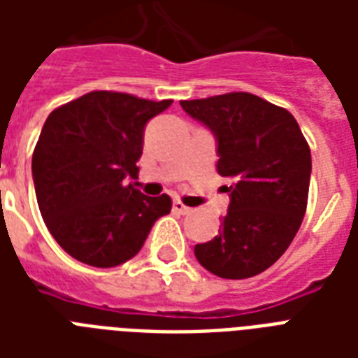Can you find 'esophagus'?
Listing matches in <instances>:
<instances>
[{
	"label": "esophagus",
	"mask_w": 358,
	"mask_h": 358,
	"mask_svg": "<svg viewBox=\"0 0 358 358\" xmlns=\"http://www.w3.org/2000/svg\"><path fill=\"white\" fill-rule=\"evenodd\" d=\"M173 212L180 213V215H185V213L191 212V208H187L185 204H182L180 201H174L173 202Z\"/></svg>",
	"instance_id": "obj_1"
}]
</instances>
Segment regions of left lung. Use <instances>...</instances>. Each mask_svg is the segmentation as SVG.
I'll use <instances>...</instances> for the list:
<instances>
[{
    "label": "left lung",
    "mask_w": 358,
    "mask_h": 358,
    "mask_svg": "<svg viewBox=\"0 0 358 358\" xmlns=\"http://www.w3.org/2000/svg\"><path fill=\"white\" fill-rule=\"evenodd\" d=\"M182 109L217 143V173L232 180L219 234L195 245L199 264L221 278H249L284 255L306 212L310 148L286 109L249 92L184 100Z\"/></svg>",
    "instance_id": "obj_1"
}]
</instances>
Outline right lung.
<instances>
[{
    "label": "right lung",
    "mask_w": 358,
    "mask_h": 358,
    "mask_svg": "<svg viewBox=\"0 0 358 358\" xmlns=\"http://www.w3.org/2000/svg\"><path fill=\"white\" fill-rule=\"evenodd\" d=\"M173 100L94 91L50 113L33 152L36 202L50 234L94 267L134 258L171 196H148L126 180L139 173L146 122Z\"/></svg>",
    "instance_id": "add662e5"
}]
</instances>
